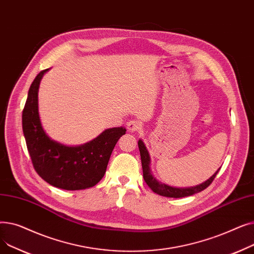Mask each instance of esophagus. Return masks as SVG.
Masks as SVG:
<instances>
[{
    "label": "esophagus",
    "mask_w": 254,
    "mask_h": 254,
    "mask_svg": "<svg viewBox=\"0 0 254 254\" xmlns=\"http://www.w3.org/2000/svg\"><path fill=\"white\" fill-rule=\"evenodd\" d=\"M141 127H142L141 124L139 122H137V120H130V122H128L127 125V128L130 132L139 130L141 128Z\"/></svg>",
    "instance_id": "1"
}]
</instances>
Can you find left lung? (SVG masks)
<instances>
[{
	"label": "left lung",
	"instance_id": "1",
	"mask_svg": "<svg viewBox=\"0 0 254 254\" xmlns=\"http://www.w3.org/2000/svg\"><path fill=\"white\" fill-rule=\"evenodd\" d=\"M138 146H139L140 155H141L144 180L146 183H147L149 188L152 190V191H154L155 193H157L159 195L168 196V197H184V196H190L194 193H197L208 188V186L212 183V181L214 180L218 171L220 170V168H219L208 180H206L205 182L198 184V185L192 186V188H173V186H171V185H168L161 181H158L152 175L151 170H150V155L148 153L147 148H146L144 142L141 139L138 142Z\"/></svg>",
	"mask_w": 254,
	"mask_h": 254
}]
</instances>
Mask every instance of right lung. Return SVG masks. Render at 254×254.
Listing matches in <instances>:
<instances>
[{"instance_id":"obj_1","label":"right lung","mask_w":254,"mask_h":254,"mask_svg":"<svg viewBox=\"0 0 254 254\" xmlns=\"http://www.w3.org/2000/svg\"><path fill=\"white\" fill-rule=\"evenodd\" d=\"M49 69L40 72L29 89L22 111V129L33 166L50 185L65 190L95 186L105 175L107 165L126 127L105 129L93 140L79 146H66L52 140L43 129L38 109L40 81Z\"/></svg>"}]
</instances>
